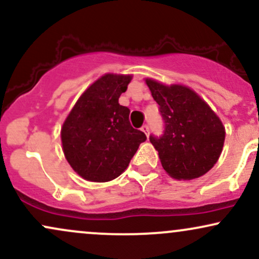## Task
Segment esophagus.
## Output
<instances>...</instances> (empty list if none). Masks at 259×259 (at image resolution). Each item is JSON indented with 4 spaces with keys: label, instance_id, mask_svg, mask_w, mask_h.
I'll list each match as a JSON object with an SVG mask.
<instances>
[{
    "label": "esophagus",
    "instance_id": "1",
    "mask_svg": "<svg viewBox=\"0 0 259 259\" xmlns=\"http://www.w3.org/2000/svg\"><path fill=\"white\" fill-rule=\"evenodd\" d=\"M141 130H142V132H144V133L146 134V135L148 136V134H150V127H148V125H146V124H145V125H142Z\"/></svg>",
    "mask_w": 259,
    "mask_h": 259
}]
</instances>
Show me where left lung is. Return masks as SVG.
Wrapping results in <instances>:
<instances>
[{
  "instance_id": "8db88e82",
  "label": "left lung",
  "mask_w": 259,
  "mask_h": 259,
  "mask_svg": "<svg viewBox=\"0 0 259 259\" xmlns=\"http://www.w3.org/2000/svg\"><path fill=\"white\" fill-rule=\"evenodd\" d=\"M164 123L160 136H150L164 170L174 179L191 180L206 174L222 153L225 129L210 107L181 85L165 86L147 79Z\"/></svg>"
}]
</instances>
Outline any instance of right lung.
<instances>
[{"label": "right lung", "instance_id": "1", "mask_svg": "<svg viewBox=\"0 0 259 259\" xmlns=\"http://www.w3.org/2000/svg\"><path fill=\"white\" fill-rule=\"evenodd\" d=\"M130 80V75L114 74L96 80L62 126L65 158L86 180L105 183L119 177L146 141V135L130 124V109L118 102Z\"/></svg>", "mask_w": 259, "mask_h": 259}]
</instances>
